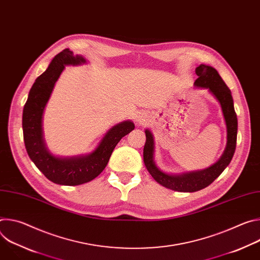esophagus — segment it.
Wrapping results in <instances>:
<instances>
[{"label":"esophagus","mask_w":260,"mask_h":260,"mask_svg":"<svg viewBox=\"0 0 260 260\" xmlns=\"http://www.w3.org/2000/svg\"><path fill=\"white\" fill-rule=\"evenodd\" d=\"M135 120H136V122L138 123V124H143L145 121H146V117L143 115V114H137L136 116H135Z\"/></svg>","instance_id":"esophagus-1"}]
</instances>
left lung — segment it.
Masks as SVG:
<instances>
[{
    "instance_id": "8db88e82",
    "label": "left lung",
    "mask_w": 260,
    "mask_h": 260,
    "mask_svg": "<svg viewBox=\"0 0 260 260\" xmlns=\"http://www.w3.org/2000/svg\"><path fill=\"white\" fill-rule=\"evenodd\" d=\"M196 73L199 77L196 80L194 85L198 87L208 88L210 92L214 94L221 105L222 112H223L225 119L228 128V144L224 153L222 154L220 159L212 167L203 171L186 173L179 176L166 174L161 172L153 161V136L150 131H145L146 143L144 146L143 157L148 172L162 186L180 192H194L209 186L230 165L237 146L238 118L231 89L228 87L223 79L220 77L218 72L212 67L201 64L196 69Z\"/></svg>"
}]
</instances>
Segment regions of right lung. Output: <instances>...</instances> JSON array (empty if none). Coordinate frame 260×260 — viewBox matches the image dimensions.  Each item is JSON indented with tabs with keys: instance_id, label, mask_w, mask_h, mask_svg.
<instances>
[{
	"instance_id": "add662e5",
	"label": "right lung",
	"mask_w": 260,
	"mask_h": 260,
	"mask_svg": "<svg viewBox=\"0 0 260 260\" xmlns=\"http://www.w3.org/2000/svg\"><path fill=\"white\" fill-rule=\"evenodd\" d=\"M81 62H85V59L81 55H74L68 48L56 54L47 70L32 84L22 113L23 140L29 158L48 180L69 186L80 185L98 177L121 138L135 128L132 121L115 125L103 138L96 149L86 156L60 158L47 150L42 135L44 108L64 66Z\"/></svg>"
}]
</instances>
